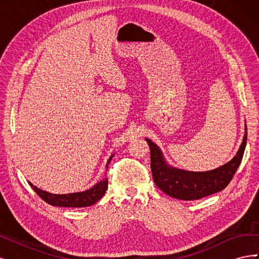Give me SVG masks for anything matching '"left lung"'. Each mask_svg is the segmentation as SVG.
<instances>
[{
	"label": "left lung",
	"mask_w": 259,
	"mask_h": 259,
	"mask_svg": "<svg viewBox=\"0 0 259 259\" xmlns=\"http://www.w3.org/2000/svg\"><path fill=\"white\" fill-rule=\"evenodd\" d=\"M245 133L237 154L224 165L206 171H191L169 165L161 149L149 138L146 142L150 148L151 171L155 185L171 198L192 201L222 191L228 186L238 169L246 146Z\"/></svg>",
	"instance_id": "left-lung-1"
}]
</instances>
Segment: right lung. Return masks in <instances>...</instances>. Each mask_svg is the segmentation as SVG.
<instances>
[{
  "instance_id": "right-lung-1",
  "label": "right lung",
  "mask_w": 259,
  "mask_h": 259,
  "mask_svg": "<svg viewBox=\"0 0 259 259\" xmlns=\"http://www.w3.org/2000/svg\"><path fill=\"white\" fill-rule=\"evenodd\" d=\"M112 154L109 160L107 161L106 168L108 167L109 163L113 158ZM31 188L36 192V194L46 203L53 205V206H59V207H85L91 206L100 199L104 197V194L108 188V179L103 178L97 184L94 185L92 188L88 190L80 191V192H73V193H65V194H55L50 193L48 191L41 190L40 188L35 187L34 185L28 182Z\"/></svg>"
}]
</instances>
